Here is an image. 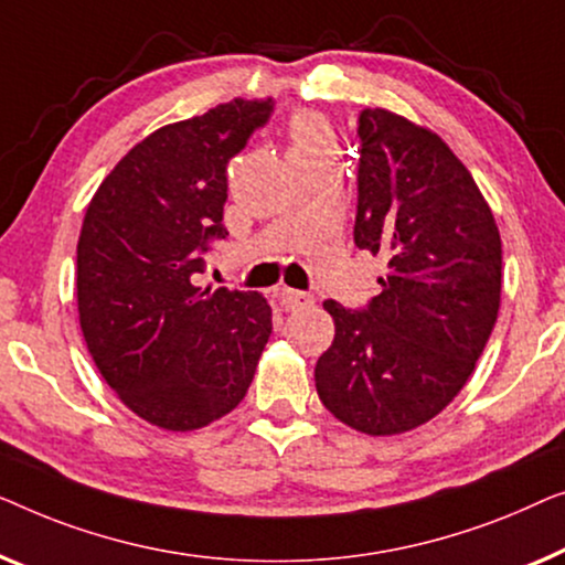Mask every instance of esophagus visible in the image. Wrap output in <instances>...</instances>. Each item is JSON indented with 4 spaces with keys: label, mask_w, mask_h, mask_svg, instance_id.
Masks as SVG:
<instances>
[{
    "label": "esophagus",
    "mask_w": 565,
    "mask_h": 565,
    "mask_svg": "<svg viewBox=\"0 0 565 565\" xmlns=\"http://www.w3.org/2000/svg\"><path fill=\"white\" fill-rule=\"evenodd\" d=\"M281 305L286 309H291V312H297V309H309L315 305V297L307 291H294V289H284L281 291Z\"/></svg>",
    "instance_id": "esophagus-1"
}]
</instances>
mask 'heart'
<instances>
[{
	"instance_id": "b5f03b06",
	"label": "heart",
	"mask_w": 565,
	"mask_h": 565,
	"mask_svg": "<svg viewBox=\"0 0 565 565\" xmlns=\"http://www.w3.org/2000/svg\"><path fill=\"white\" fill-rule=\"evenodd\" d=\"M294 158L305 156H335V138L328 122L315 113H299L291 120Z\"/></svg>"
}]
</instances>
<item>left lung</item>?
<instances>
[{"instance_id":"8db88e82","label":"left lung","mask_w":565,"mask_h":565,"mask_svg":"<svg viewBox=\"0 0 565 565\" xmlns=\"http://www.w3.org/2000/svg\"><path fill=\"white\" fill-rule=\"evenodd\" d=\"M359 138L353 237L388 271L365 309L322 305L335 338L315 384L340 423L376 438L430 423L466 386L502 301V237L440 135L376 107Z\"/></svg>"}]
</instances>
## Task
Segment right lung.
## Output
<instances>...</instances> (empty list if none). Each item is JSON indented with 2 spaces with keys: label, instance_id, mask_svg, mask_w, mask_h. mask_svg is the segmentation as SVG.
<instances>
[{
  "label": "right lung",
  "instance_id": "obj_1",
  "mask_svg": "<svg viewBox=\"0 0 565 565\" xmlns=\"http://www.w3.org/2000/svg\"><path fill=\"white\" fill-rule=\"evenodd\" d=\"M271 109V99H233L150 132L86 206L76 245L86 348L125 407L163 430L233 412L271 335L258 291L192 284L202 253L227 237L230 158Z\"/></svg>",
  "mask_w": 565,
  "mask_h": 565
}]
</instances>
